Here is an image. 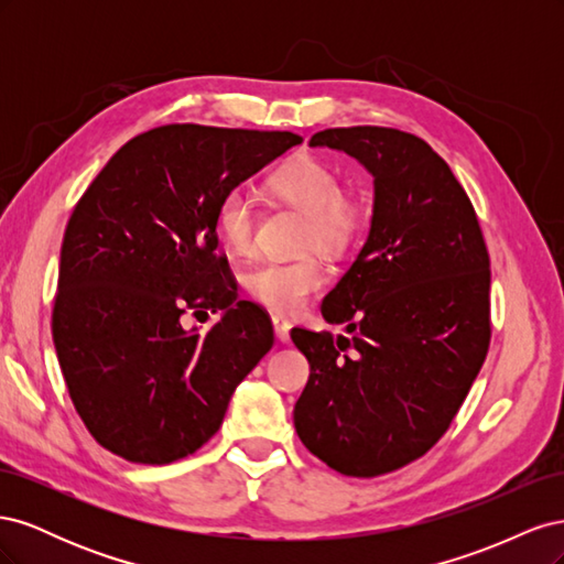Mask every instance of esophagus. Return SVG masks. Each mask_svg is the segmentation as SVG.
<instances>
[{"label": "esophagus", "instance_id": "1", "mask_svg": "<svg viewBox=\"0 0 564 564\" xmlns=\"http://www.w3.org/2000/svg\"><path fill=\"white\" fill-rule=\"evenodd\" d=\"M272 329H275V336H278L280 344H286V340H289V329H292V324H289V319L275 315V317H272Z\"/></svg>", "mask_w": 564, "mask_h": 564}]
</instances>
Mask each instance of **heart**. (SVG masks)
Segmentation results:
<instances>
[{"label":"heart","instance_id":"heart-1","mask_svg":"<svg viewBox=\"0 0 564 564\" xmlns=\"http://www.w3.org/2000/svg\"><path fill=\"white\" fill-rule=\"evenodd\" d=\"M270 187L289 207L308 216L303 235L305 247L346 251L367 226V204L360 195L340 191L334 166L313 158L289 162L270 176ZM259 207L249 187H232L216 212L220 240L232 253L253 249ZM327 282V270L317 256L308 253L294 261H261L247 270L245 289L253 301L278 313H296L311 294Z\"/></svg>","mask_w":564,"mask_h":564}]
</instances>
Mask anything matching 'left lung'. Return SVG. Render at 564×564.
I'll return each mask as SVG.
<instances>
[{"mask_svg":"<svg viewBox=\"0 0 564 564\" xmlns=\"http://www.w3.org/2000/svg\"><path fill=\"white\" fill-rule=\"evenodd\" d=\"M311 148L346 152L373 178L367 242L322 301L350 336L294 329L311 379L294 425L340 475L373 477L445 435L489 348V253L449 164L416 135L327 129Z\"/></svg>","mask_w":564,"mask_h":564,"instance_id":"1","label":"left lung"}]
</instances>
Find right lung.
I'll list each match as a JSON object with an SVG mask.
<instances>
[{"instance_id":"add662e5","label":"right lung","mask_w":564,"mask_h":564,"mask_svg":"<svg viewBox=\"0 0 564 564\" xmlns=\"http://www.w3.org/2000/svg\"><path fill=\"white\" fill-rule=\"evenodd\" d=\"M292 131L169 124L119 148L67 220L54 346L84 425L133 464H172L224 423L235 388L272 348L216 256L224 195L289 148ZM193 307L219 313L185 330Z\"/></svg>"}]
</instances>
